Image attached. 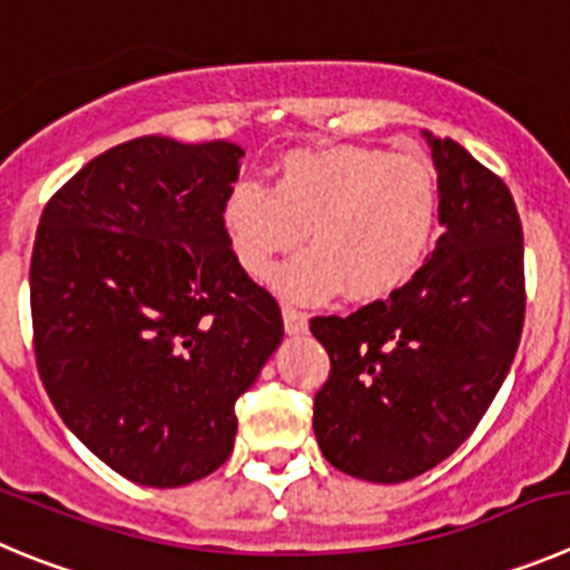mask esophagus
Wrapping results in <instances>:
<instances>
[{"label":"esophagus","instance_id":"34e87169","mask_svg":"<svg viewBox=\"0 0 570 570\" xmlns=\"http://www.w3.org/2000/svg\"><path fill=\"white\" fill-rule=\"evenodd\" d=\"M282 320H285V331L291 336H299L307 331V316L302 311H296L294 305H282Z\"/></svg>","mask_w":570,"mask_h":570}]
</instances>
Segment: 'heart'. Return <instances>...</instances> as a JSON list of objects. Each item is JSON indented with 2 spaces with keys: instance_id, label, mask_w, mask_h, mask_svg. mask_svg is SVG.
<instances>
[{
  "instance_id": "1",
  "label": "heart",
  "mask_w": 570,
  "mask_h": 570,
  "mask_svg": "<svg viewBox=\"0 0 570 570\" xmlns=\"http://www.w3.org/2000/svg\"><path fill=\"white\" fill-rule=\"evenodd\" d=\"M441 217L438 175L426 160L375 146L288 153L271 186L243 180L223 200V228L248 274L265 276L279 254L311 250L271 274L279 294L322 302L399 294L424 265Z\"/></svg>"
}]
</instances>
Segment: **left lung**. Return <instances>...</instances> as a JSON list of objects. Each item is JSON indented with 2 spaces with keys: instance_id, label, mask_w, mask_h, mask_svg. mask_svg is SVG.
<instances>
[{
  "instance_id": "left-lung-1",
  "label": "left lung",
  "mask_w": 570,
  "mask_h": 570,
  "mask_svg": "<svg viewBox=\"0 0 570 570\" xmlns=\"http://www.w3.org/2000/svg\"><path fill=\"white\" fill-rule=\"evenodd\" d=\"M446 232L390 299L313 316L331 356L313 432L338 472L401 483L446 461L487 415L525 320L523 226L503 177L426 132Z\"/></svg>"
}]
</instances>
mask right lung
I'll return each mask as SVG.
<instances>
[{
    "label": "right lung",
    "mask_w": 570,
    "mask_h": 570,
    "mask_svg": "<svg viewBox=\"0 0 570 570\" xmlns=\"http://www.w3.org/2000/svg\"><path fill=\"white\" fill-rule=\"evenodd\" d=\"M243 155L146 135L92 158L41 212V384L72 435L140 487H186L228 461L234 404L285 333L223 228Z\"/></svg>",
    "instance_id": "obj_1"
}]
</instances>
